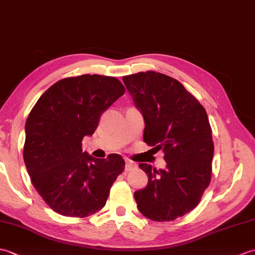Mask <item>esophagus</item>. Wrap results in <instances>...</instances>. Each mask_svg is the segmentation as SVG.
Masks as SVG:
<instances>
[{
  "label": "esophagus",
  "instance_id": "1",
  "mask_svg": "<svg viewBox=\"0 0 255 255\" xmlns=\"http://www.w3.org/2000/svg\"><path fill=\"white\" fill-rule=\"evenodd\" d=\"M125 163H126V165H125V169H126V171H132L133 169H136L137 167V164L129 159L125 160Z\"/></svg>",
  "mask_w": 255,
  "mask_h": 255
}]
</instances>
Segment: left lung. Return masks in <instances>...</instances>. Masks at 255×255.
Returning <instances> with one entry per match:
<instances>
[{"label": "left lung", "mask_w": 255, "mask_h": 255, "mask_svg": "<svg viewBox=\"0 0 255 255\" xmlns=\"http://www.w3.org/2000/svg\"><path fill=\"white\" fill-rule=\"evenodd\" d=\"M123 81L143 116L144 142L162 149L166 162L159 170L139 164L148 184L133 194L137 207L154 221L182 217L196 207L210 183L214 142L207 113L169 75L147 71Z\"/></svg>", "instance_id": "left-lung-1"}]
</instances>
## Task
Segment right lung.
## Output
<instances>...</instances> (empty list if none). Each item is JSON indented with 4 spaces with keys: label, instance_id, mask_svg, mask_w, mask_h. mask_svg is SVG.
Masks as SVG:
<instances>
[{
    "label": "right lung",
    "instance_id": "1",
    "mask_svg": "<svg viewBox=\"0 0 255 255\" xmlns=\"http://www.w3.org/2000/svg\"><path fill=\"white\" fill-rule=\"evenodd\" d=\"M124 93L116 78H67L50 86L27 117L26 169L36 191L56 213L86 217L105 206L125 161L116 153L96 159L83 152L82 139L94 133L102 114Z\"/></svg>",
    "mask_w": 255,
    "mask_h": 255
}]
</instances>
